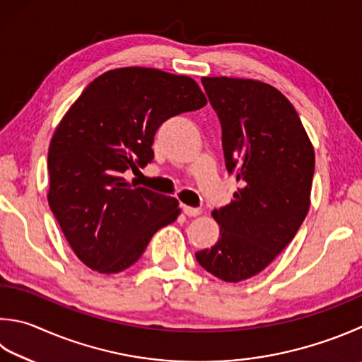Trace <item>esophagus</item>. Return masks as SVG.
Segmentation results:
<instances>
[{
  "label": "esophagus",
  "instance_id": "esophagus-1",
  "mask_svg": "<svg viewBox=\"0 0 362 362\" xmlns=\"http://www.w3.org/2000/svg\"><path fill=\"white\" fill-rule=\"evenodd\" d=\"M182 213L186 214V216H189V217H197V216L202 214V209H200V208L186 206V204H184V206H182Z\"/></svg>",
  "mask_w": 362,
  "mask_h": 362
}]
</instances>
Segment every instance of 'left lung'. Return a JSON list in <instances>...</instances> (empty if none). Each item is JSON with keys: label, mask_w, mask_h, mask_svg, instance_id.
Returning a JSON list of instances; mask_svg holds the SVG:
<instances>
[{"label": "left lung", "mask_w": 362, "mask_h": 362, "mask_svg": "<svg viewBox=\"0 0 362 362\" xmlns=\"http://www.w3.org/2000/svg\"><path fill=\"white\" fill-rule=\"evenodd\" d=\"M202 83L222 126L225 165L241 187L213 211L221 238L195 258L222 281L241 282L262 272L301 227L315 153L295 107L274 86L230 77Z\"/></svg>", "instance_id": "1"}]
</instances>
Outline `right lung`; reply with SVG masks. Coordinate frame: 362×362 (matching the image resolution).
Returning a JSON list of instances; mask_svg holds the SVG:
<instances>
[{
  "mask_svg": "<svg viewBox=\"0 0 362 362\" xmlns=\"http://www.w3.org/2000/svg\"><path fill=\"white\" fill-rule=\"evenodd\" d=\"M206 105L197 81L151 67L99 75L61 119L49 148V204L67 243L100 274L132 266L159 228L176 221L173 197L127 181L154 158L159 126Z\"/></svg>",
  "mask_w": 362,
  "mask_h": 362,
  "instance_id": "1",
  "label": "right lung"
}]
</instances>
